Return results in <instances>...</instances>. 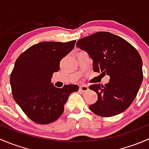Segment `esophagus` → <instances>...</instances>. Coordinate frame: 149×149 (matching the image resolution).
<instances>
[{
	"label": "esophagus",
	"mask_w": 149,
	"mask_h": 149,
	"mask_svg": "<svg viewBox=\"0 0 149 149\" xmlns=\"http://www.w3.org/2000/svg\"><path fill=\"white\" fill-rule=\"evenodd\" d=\"M79 88H80L81 91H82L83 92H86V91H87L88 90V87L86 85H81L79 86Z\"/></svg>",
	"instance_id": "obj_1"
}]
</instances>
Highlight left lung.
I'll return each instance as SVG.
<instances>
[{"label": "left lung", "mask_w": 149, "mask_h": 149, "mask_svg": "<svg viewBox=\"0 0 149 149\" xmlns=\"http://www.w3.org/2000/svg\"><path fill=\"white\" fill-rule=\"evenodd\" d=\"M78 47L93 60V70L109 76V82L89 86L98 96L90 110L101 117L115 116L127 109L142 83L143 62L137 49L122 37L99 31L81 39Z\"/></svg>", "instance_id": "1"}]
</instances>
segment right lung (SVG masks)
I'll return each mask as SVG.
<instances>
[{
    "instance_id": "1",
    "label": "right lung",
    "mask_w": 149,
    "mask_h": 149,
    "mask_svg": "<svg viewBox=\"0 0 149 149\" xmlns=\"http://www.w3.org/2000/svg\"><path fill=\"white\" fill-rule=\"evenodd\" d=\"M76 42H40L16 59L10 77L12 95L34 123L44 125L58 120L70 94L79 90L75 84L58 88L50 83L54 72L59 70L61 61L73 49Z\"/></svg>"
}]
</instances>
